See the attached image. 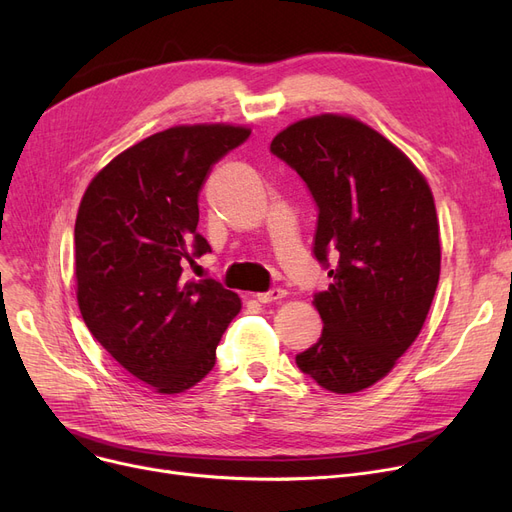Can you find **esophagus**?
<instances>
[{
  "instance_id": "1",
  "label": "esophagus",
  "mask_w": 512,
  "mask_h": 512,
  "mask_svg": "<svg viewBox=\"0 0 512 512\" xmlns=\"http://www.w3.org/2000/svg\"><path fill=\"white\" fill-rule=\"evenodd\" d=\"M284 294H286V290H282V288H272V290H267V292H257L255 299L265 305V303H274V301L284 299Z\"/></svg>"
}]
</instances>
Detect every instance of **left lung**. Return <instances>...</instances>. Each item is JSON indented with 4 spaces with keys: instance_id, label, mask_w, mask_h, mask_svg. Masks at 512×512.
Wrapping results in <instances>:
<instances>
[{
    "instance_id": "1",
    "label": "left lung",
    "mask_w": 512,
    "mask_h": 512,
    "mask_svg": "<svg viewBox=\"0 0 512 512\" xmlns=\"http://www.w3.org/2000/svg\"><path fill=\"white\" fill-rule=\"evenodd\" d=\"M270 149L317 203L313 255L332 278L313 297L324 330L297 365L330 392H361L392 371L432 307L440 280L434 195L405 153L351 116L294 122Z\"/></svg>"
}]
</instances>
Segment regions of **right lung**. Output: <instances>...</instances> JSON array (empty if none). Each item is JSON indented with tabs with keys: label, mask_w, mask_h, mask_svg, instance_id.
<instances>
[{
	"label": "right lung",
	"mask_w": 512,
	"mask_h": 512,
	"mask_svg": "<svg viewBox=\"0 0 512 512\" xmlns=\"http://www.w3.org/2000/svg\"><path fill=\"white\" fill-rule=\"evenodd\" d=\"M249 134L232 124L155 132L116 155L80 201V315L105 351L159 394L184 392L205 378L240 311L236 292L211 278L186 280L182 270L211 253L197 232L207 174Z\"/></svg>",
	"instance_id": "1"
}]
</instances>
